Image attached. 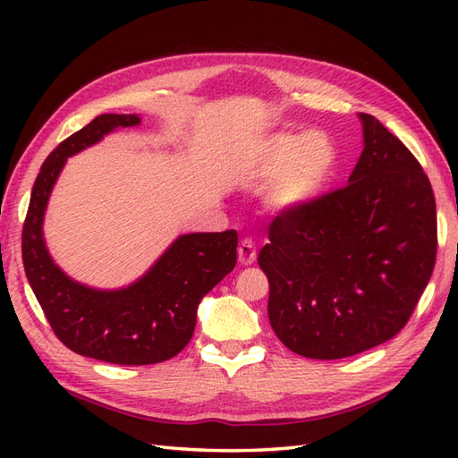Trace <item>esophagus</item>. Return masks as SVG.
<instances>
[{"label":"esophagus","mask_w":458,"mask_h":458,"mask_svg":"<svg viewBox=\"0 0 458 458\" xmlns=\"http://www.w3.org/2000/svg\"><path fill=\"white\" fill-rule=\"evenodd\" d=\"M256 259H258V251H256L254 242H251V240L242 242L240 248H238L240 266H251V264H256Z\"/></svg>","instance_id":"1"}]
</instances>
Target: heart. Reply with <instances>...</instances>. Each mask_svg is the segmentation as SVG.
Instances as JSON below:
<instances>
[{"mask_svg":"<svg viewBox=\"0 0 458 458\" xmlns=\"http://www.w3.org/2000/svg\"><path fill=\"white\" fill-rule=\"evenodd\" d=\"M338 165L335 143L323 131L276 133L259 143L248 167V181L266 187L276 214L303 212L323 197Z\"/></svg>","mask_w":458,"mask_h":458,"instance_id":"heart-1","label":"heart"}]
</instances>
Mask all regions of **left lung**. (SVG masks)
I'll return each instance as SVG.
<instances>
[{
  "label": "left lung",
  "mask_w": 458,
  "mask_h": 458,
  "mask_svg": "<svg viewBox=\"0 0 458 458\" xmlns=\"http://www.w3.org/2000/svg\"><path fill=\"white\" fill-rule=\"evenodd\" d=\"M344 189L281 214L258 264L267 317L295 354L348 358L394 338L429 284L437 254L431 182L411 151L369 114Z\"/></svg>",
  "instance_id": "8db88e82"
}]
</instances>
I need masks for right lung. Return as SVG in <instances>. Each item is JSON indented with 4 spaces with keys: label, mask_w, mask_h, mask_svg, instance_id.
Returning <instances> with one entry per match:
<instances>
[{
    "label": "right lung",
    "mask_w": 458,
    "mask_h": 458,
    "mask_svg": "<svg viewBox=\"0 0 458 458\" xmlns=\"http://www.w3.org/2000/svg\"><path fill=\"white\" fill-rule=\"evenodd\" d=\"M138 125V114H102L58 145L37 174L23 224L25 274L58 340L76 354L122 366L165 362L189 344L202 297L234 269L238 248L236 230L181 234L143 276L115 289L86 285L56 264L43 224L66 159Z\"/></svg>",
    "instance_id": "add662e5"
}]
</instances>
